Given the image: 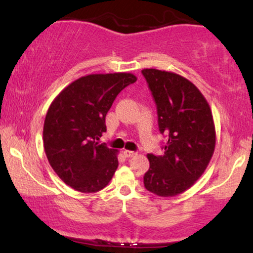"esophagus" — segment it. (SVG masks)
<instances>
[{
    "label": "esophagus",
    "mask_w": 253,
    "mask_h": 253,
    "mask_svg": "<svg viewBox=\"0 0 253 253\" xmlns=\"http://www.w3.org/2000/svg\"><path fill=\"white\" fill-rule=\"evenodd\" d=\"M123 154L126 155V158H131V157H133L134 154V152L133 151H129V150H126V151H123Z\"/></svg>",
    "instance_id": "esophagus-1"
}]
</instances>
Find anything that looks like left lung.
<instances>
[{"mask_svg": "<svg viewBox=\"0 0 253 253\" xmlns=\"http://www.w3.org/2000/svg\"><path fill=\"white\" fill-rule=\"evenodd\" d=\"M141 74L157 105L159 130L167 137L164 155L147 154L146 190L174 197L195 184L215 148V127L209 102L188 79L174 72L144 69Z\"/></svg>", "mask_w": 253, "mask_h": 253, "instance_id": "obj_1", "label": "left lung"}]
</instances>
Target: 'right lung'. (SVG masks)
I'll return each mask as SVG.
<instances>
[{"mask_svg":"<svg viewBox=\"0 0 253 253\" xmlns=\"http://www.w3.org/2000/svg\"><path fill=\"white\" fill-rule=\"evenodd\" d=\"M137 77L99 74L68 85L51 102L43 124V147L54 171L65 184L84 193L105 188L119 167L116 150L99 144L106 115L119 93Z\"/></svg>","mask_w":253,"mask_h":253,"instance_id":"1","label":"right lung"}]
</instances>
